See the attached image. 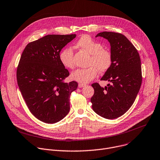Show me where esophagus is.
Listing matches in <instances>:
<instances>
[{"mask_svg":"<svg viewBox=\"0 0 160 160\" xmlns=\"http://www.w3.org/2000/svg\"><path fill=\"white\" fill-rule=\"evenodd\" d=\"M85 85H86L85 84L80 83H78V88H84V87H85Z\"/></svg>","mask_w":160,"mask_h":160,"instance_id":"34e87169","label":"esophagus"}]
</instances>
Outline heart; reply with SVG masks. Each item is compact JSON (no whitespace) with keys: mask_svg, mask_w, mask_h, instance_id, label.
I'll return each mask as SVG.
<instances>
[{"mask_svg":"<svg viewBox=\"0 0 160 160\" xmlns=\"http://www.w3.org/2000/svg\"><path fill=\"white\" fill-rule=\"evenodd\" d=\"M76 47L91 55L88 68L77 69L71 72L72 80L81 83H88L92 81L99 71L103 72L110 68L112 63L111 52L103 48L101 42L94 40L91 36L84 35L76 42ZM59 60L66 68L72 69L75 66L73 61V51L71 48H66L59 53Z\"/></svg>","mask_w":160,"mask_h":160,"instance_id":"obj_1","label":"heart"}]
</instances>
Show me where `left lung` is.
<instances>
[{
  "label": "left lung",
  "instance_id": "obj_1",
  "mask_svg": "<svg viewBox=\"0 0 160 160\" xmlns=\"http://www.w3.org/2000/svg\"><path fill=\"white\" fill-rule=\"evenodd\" d=\"M96 37L110 42L112 63L101 80L112 83L105 88L92 83L94 94L91 101L98 115L113 119L125 113L134 103L142 84L141 61L135 47L122 34L103 32Z\"/></svg>",
  "mask_w": 160,
  "mask_h": 160
}]
</instances>
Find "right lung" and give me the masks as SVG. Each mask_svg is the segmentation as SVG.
Listing matches in <instances>:
<instances>
[{
  "label": "right lung",
  "instance_id": "1",
  "mask_svg": "<svg viewBox=\"0 0 160 160\" xmlns=\"http://www.w3.org/2000/svg\"><path fill=\"white\" fill-rule=\"evenodd\" d=\"M76 36H45L28 43L20 57L18 85L30 112L42 122H57L69 112V97L78 83L63 82L69 72L61 64L59 53Z\"/></svg>",
  "mask_w": 160,
  "mask_h": 160
}]
</instances>
